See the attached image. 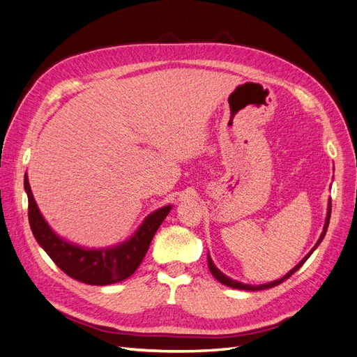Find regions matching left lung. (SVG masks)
<instances>
[{
	"label": "left lung",
	"mask_w": 357,
	"mask_h": 357,
	"mask_svg": "<svg viewBox=\"0 0 357 357\" xmlns=\"http://www.w3.org/2000/svg\"><path fill=\"white\" fill-rule=\"evenodd\" d=\"M331 213H332V199H328V204H327V215H326L324 227H323V232H321V235H319V238H318L317 244L314 245L312 250H310V252L306 255V257L297 264V266H296L294 268H292L291 271H288V273L285 274V276L280 278V279H278V280H273V282H268V283H264V285H248V283H241V282H238V280H234V279H231V278H227L226 274H223L220 270H218V268L214 266V262H213V259H211V257H209V255H208V268H209V271H211V274H213V276H214L218 282L223 283V285H226V287L235 288V289H244V291H261V289H268V288H273V287H278L279 283L285 282L289 276H292V274H294V273H296L301 266H303V264L307 261V258L310 257V255H312V253H314V250L318 248L319 243L323 241L324 235H326V232H327L328 222H331Z\"/></svg>",
	"instance_id": "obj_1"
}]
</instances>
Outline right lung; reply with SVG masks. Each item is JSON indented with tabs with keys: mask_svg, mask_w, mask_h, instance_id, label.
Listing matches in <instances>:
<instances>
[{
	"mask_svg": "<svg viewBox=\"0 0 357 357\" xmlns=\"http://www.w3.org/2000/svg\"><path fill=\"white\" fill-rule=\"evenodd\" d=\"M24 188L29 196V220L36 241L61 271L87 285L104 287L130 278L139 268L155 232L172 209V205L158 208L144 218L132 236L121 244L89 249L69 243L51 229L33 197L26 173L24 176Z\"/></svg>",
	"mask_w": 357,
	"mask_h": 357,
	"instance_id": "1",
	"label": "right lung"
}]
</instances>
